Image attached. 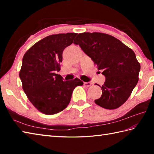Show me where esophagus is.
<instances>
[{
  "instance_id": "obj_1",
  "label": "esophagus",
  "mask_w": 154,
  "mask_h": 154,
  "mask_svg": "<svg viewBox=\"0 0 154 154\" xmlns=\"http://www.w3.org/2000/svg\"><path fill=\"white\" fill-rule=\"evenodd\" d=\"M84 85L85 87H89L91 85V82H86L84 83Z\"/></svg>"
}]
</instances>
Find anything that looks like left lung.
I'll list each match as a JSON object with an SVG mask.
<instances>
[{
  "label": "left lung",
  "instance_id": "obj_1",
  "mask_svg": "<svg viewBox=\"0 0 154 154\" xmlns=\"http://www.w3.org/2000/svg\"><path fill=\"white\" fill-rule=\"evenodd\" d=\"M97 64L106 77L102 95L94 102L106 109H116L128 99L138 83L140 64L132 50L112 35L84 32L73 42Z\"/></svg>",
  "mask_w": 154,
  "mask_h": 154
}]
</instances>
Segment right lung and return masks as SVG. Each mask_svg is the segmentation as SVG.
Listing matches in <instances>:
<instances>
[{
    "mask_svg": "<svg viewBox=\"0 0 154 154\" xmlns=\"http://www.w3.org/2000/svg\"><path fill=\"white\" fill-rule=\"evenodd\" d=\"M76 33L50 35L38 42L26 52L19 76L22 89L31 103L45 114L64 110L72 93L83 82L78 78L63 81L60 70L62 54L73 42Z\"/></svg>",
    "mask_w": 154,
    "mask_h": 154,
    "instance_id": "1",
    "label": "right lung"
}]
</instances>
